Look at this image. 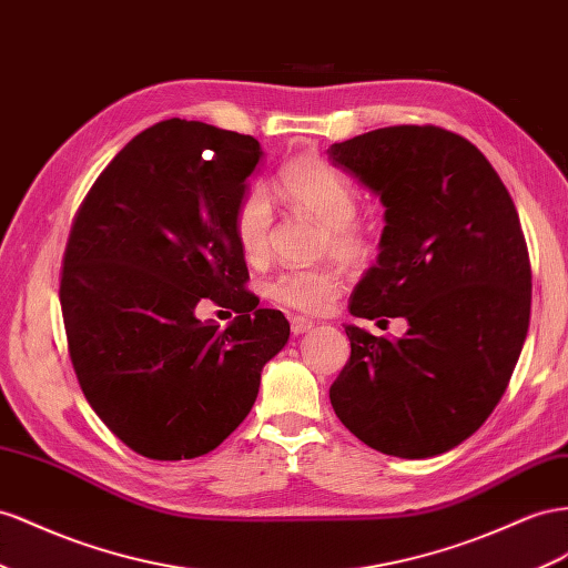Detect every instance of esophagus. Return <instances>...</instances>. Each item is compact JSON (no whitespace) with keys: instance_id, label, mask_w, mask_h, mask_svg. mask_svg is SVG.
<instances>
[{"instance_id":"1","label":"esophagus","mask_w":568,"mask_h":568,"mask_svg":"<svg viewBox=\"0 0 568 568\" xmlns=\"http://www.w3.org/2000/svg\"><path fill=\"white\" fill-rule=\"evenodd\" d=\"M313 327H315V322L308 320V317H301V315L291 317V332H294L296 336H298V334H305V332L313 329Z\"/></svg>"}]
</instances>
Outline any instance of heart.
Listing matches in <instances>:
<instances>
[{
    "instance_id": "heart-1",
    "label": "heart",
    "mask_w": 568,
    "mask_h": 568,
    "mask_svg": "<svg viewBox=\"0 0 568 568\" xmlns=\"http://www.w3.org/2000/svg\"><path fill=\"white\" fill-rule=\"evenodd\" d=\"M277 183L291 207L322 222V255L332 253L346 265H358L373 253L375 229L358 214L356 183L342 170L320 158H298L282 166ZM232 232L241 255L251 265L263 263L270 255L274 210L263 189L241 195L232 214ZM342 291L339 270L327 265L286 270L267 284V296L274 303L303 315L327 313Z\"/></svg>"
}]
</instances>
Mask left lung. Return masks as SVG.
<instances>
[{
  "mask_svg": "<svg viewBox=\"0 0 568 568\" xmlns=\"http://www.w3.org/2000/svg\"><path fill=\"white\" fill-rule=\"evenodd\" d=\"M327 152L387 207L377 265L348 311L408 320L394 342L346 327L332 408L382 454H444L489 418L526 342L530 257L516 205L478 148L433 124L367 131Z\"/></svg>",
  "mask_w": 568,
  "mask_h": 568,
  "instance_id": "1",
  "label": "left lung"
}]
</instances>
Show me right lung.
Wrapping results in <instances>:
<instances>
[{
    "label": "right lung",
    "instance_id": "right-lung-1",
    "mask_svg": "<svg viewBox=\"0 0 568 568\" xmlns=\"http://www.w3.org/2000/svg\"><path fill=\"white\" fill-rule=\"evenodd\" d=\"M253 135L166 119L104 166L75 212L59 301L88 404L135 454L212 452L255 404L263 365L288 339L257 308L232 214L260 160ZM210 297L240 315L194 317Z\"/></svg>",
    "mask_w": 568,
    "mask_h": 568
}]
</instances>
